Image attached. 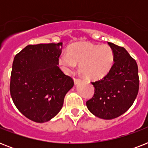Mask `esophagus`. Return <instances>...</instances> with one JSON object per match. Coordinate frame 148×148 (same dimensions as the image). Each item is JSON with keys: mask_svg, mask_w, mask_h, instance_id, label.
I'll list each match as a JSON object with an SVG mask.
<instances>
[{"mask_svg": "<svg viewBox=\"0 0 148 148\" xmlns=\"http://www.w3.org/2000/svg\"><path fill=\"white\" fill-rule=\"evenodd\" d=\"M74 84H75V85H77V84L79 82H81V79H79V78H74Z\"/></svg>", "mask_w": 148, "mask_h": 148, "instance_id": "1", "label": "esophagus"}]
</instances>
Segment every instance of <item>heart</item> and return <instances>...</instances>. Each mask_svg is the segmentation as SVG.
Listing matches in <instances>:
<instances>
[{
    "label": "heart",
    "instance_id": "obj_1",
    "mask_svg": "<svg viewBox=\"0 0 148 148\" xmlns=\"http://www.w3.org/2000/svg\"><path fill=\"white\" fill-rule=\"evenodd\" d=\"M114 60V52L109 45L86 41L71 45L67 53H63L58 58L59 64L67 74H71L77 64H80L81 74L92 81L103 78L112 68Z\"/></svg>",
    "mask_w": 148,
    "mask_h": 148
}]
</instances>
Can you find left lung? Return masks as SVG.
I'll use <instances>...</instances> for the list:
<instances>
[{
    "label": "left lung",
    "mask_w": 148,
    "mask_h": 148,
    "mask_svg": "<svg viewBox=\"0 0 148 148\" xmlns=\"http://www.w3.org/2000/svg\"><path fill=\"white\" fill-rule=\"evenodd\" d=\"M114 52V64L103 79L92 82L95 95L86 105L91 114L110 120L126 112L133 104L139 89L138 64L124 47L108 42Z\"/></svg>",
    "instance_id": "8db88e82"
}]
</instances>
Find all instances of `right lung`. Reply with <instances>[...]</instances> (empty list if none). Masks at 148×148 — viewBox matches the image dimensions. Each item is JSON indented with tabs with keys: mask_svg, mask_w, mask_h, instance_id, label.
<instances>
[{
	"mask_svg": "<svg viewBox=\"0 0 148 148\" xmlns=\"http://www.w3.org/2000/svg\"><path fill=\"white\" fill-rule=\"evenodd\" d=\"M62 43L27 45L14 57L10 91L16 108L38 123L60 112L65 95L74 86L58 65Z\"/></svg>",
	"mask_w": 148,
	"mask_h": 148,
	"instance_id": "right-lung-1",
	"label": "right lung"
}]
</instances>
